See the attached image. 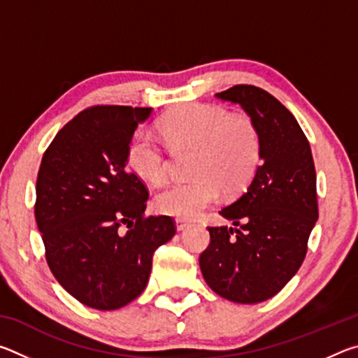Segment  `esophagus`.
Masks as SVG:
<instances>
[{
	"instance_id": "obj_1",
	"label": "esophagus",
	"mask_w": 358,
	"mask_h": 358,
	"mask_svg": "<svg viewBox=\"0 0 358 358\" xmlns=\"http://www.w3.org/2000/svg\"><path fill=\"white\" fill-rule=\"evenodd\" d=\"M175 224H177V230H185L186 227H189V221L181 220V217H178V220L175 221Z\"/></svg>"
}]
</instances>
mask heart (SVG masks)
<instances>
[{
    "label": "heart",
    "mask_w": 358,
    "mask_h": 358,
    "mask_svg": "<svg viewBox=\"0 0 358 358\" xmlns=\"http://www.w3.org/2000/svg\"><path fill=\"white\" fill-rule=\"evenodd\" d=\"M161 136L173 148H196L189 180H177L156 194L155 208L177 217H196L220 199L221 187L237 192L251 180L260 159V136L248 117H234L226 107L180 106L159 120ZM132 172L157 185L167 175V155L147 129L137 131L128 147Z\"/></svg>",
    "instance_id": "heart-1"
}]
</instances>
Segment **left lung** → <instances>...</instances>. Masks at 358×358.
Masks as SVG:
<instances>
[{"instance_id":"obj_1","label":"left lung","mask_w":358,"mask_h":358,"mask_svg":"<svg viewBox=\"0 0 358 358\" xmlns=\"http://www.w3.org/2000/svg\"><path fill=\"white\" fill-rule=\"evenodd\" d=\"M240 104L260 136V164L248 189L220 213L234 226H210L199 264L208 286L237 303L268 300L305 260L317 221L316 169L310 142L292 113L254 85L216 93Z\"/></svg>"}]
</instances>
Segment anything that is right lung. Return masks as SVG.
Segmentation results:
<instances>
[{"instance_id": "right-lung-1", "label": "right lung", "mask_w": 358, "mask_h": 358, "mask_svg": "<svg viewBox=\"0 0 358 358\" xmlns=\"http://www.w3.org/2000/svg\"><path fill=\"white\" fill-rule=\"evenodd\" d=\"M150 113V107L85 108L41 161L34 216L48 268L94 310H118L137 299L155 251L177 232L173 217L145 216L148 189L128 169L129 142Z\"/></svg>"}]
</instances>
